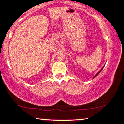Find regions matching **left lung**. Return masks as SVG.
Listing matches in <instances>:
<instances>
[{
	"label": "left lung",
	"mask_w": 124,
	"mask_h": 124,
	"mask_svg": "<svg viewBox=\"0 0 124 124\" xmlns=\"http://www.w3.org/2000/svg\"><path fill=\"white\" fill-rule=\"evenodd\" d=\"M103 67H104V66H103V67H102V68H101V69L100 70V71H99V72H97V73H96V75L95 76H94V77H93V78H95V77H96V76H97L98 75H99V73H100V72H101V71H102V70L103 69Z\"/></svg>",
	"instance_id": "left-lung-1"
}]
</instances>
